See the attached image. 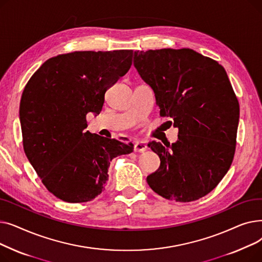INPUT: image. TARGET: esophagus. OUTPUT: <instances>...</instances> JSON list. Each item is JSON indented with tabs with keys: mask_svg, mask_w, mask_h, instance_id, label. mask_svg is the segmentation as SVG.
Instances as JSON below:
<instances>
[{
	"mask_svg": "<svg viewBox=\"0 0 262 262\" xmlns=\"http://www.w3.org/2000/svg\"><path fill=\"white\" fill-rule=\"evenodd\" d=\"M134 149L137 153H143L147 149V144L144 141H136Z\"/></svg>",
	"mask_w": 262,
	"mask_h": 262,
	"instance_id": "1",
	"label": "esophagus"
}]
</instances>
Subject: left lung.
I'll return each mask as SVG.
<instances>
[{"instance_id": "8db88e82", "label": "left lung", "mask_w": 262, "mask_h": 262, "mask_svg": "<svg viewBox=\"0 0 262 262\" xmlns=\"http://www.w3.org/2000/svg\"><path fill=\"white\" fill-rule=\"evenodd\" d=\"M134 66L154 90L159 115L178 128L172 145L148 143L160 158L148 186L181 203L207 195L236 152L240 108L225 69L191 49L136 51Z\"/></svg>"}]
</instances>
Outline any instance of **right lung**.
Returning <instances> with one entry per match:
<instances>
[{
	"label": "right lung",
	"mask_w": 262,
	"mask_h": 262,
	"mask_svg": "<svg viewBox=\"0 0 262 262\" xmlns=\"http://www.w3.org/2000/svg\"><path fill=\"white\" fill-rule=\"evenodd\" d=\"M133 50L75 51L48 59L27 81L20 103L23 148L46 188L68 203L101 194L110 161L133 143L91 134L88 113L100 114L105 92L125 75Z\"/></svg>",
	"instance_id": "add662e5"
}]
</instances>
